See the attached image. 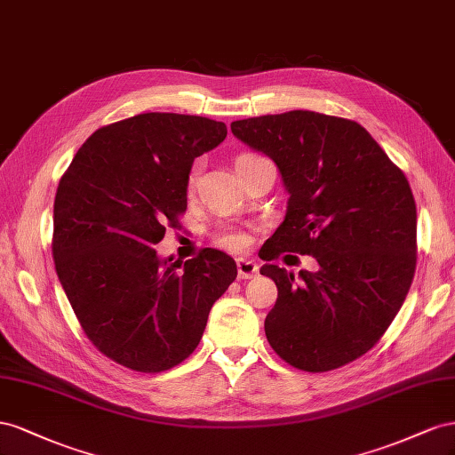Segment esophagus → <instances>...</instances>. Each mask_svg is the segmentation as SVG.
Here are the masks:
<instances>
[{"mask_svg":"<svg viewBox=\"0 0 455 455\" xmlns=\"http://www.w3.org/2000/svg\"><path fill=\"white\" fill-rule=\"evenodd\" d=\"M236 265H238V278L250 280V278L257 276L259 267L253 261H250V259H238Z\"/></svg>","mask_w":455,"mask_h":455,"instance_id":"esophagus-1","label":"esophagus"}]
</instances>
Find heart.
<instances>
[{"label":"heart","mask_w":455,"mask_h":455,"mask_svg":"<svg viewBox=\"0 0 455 455\" xmlns=\"http://www.w3.org/2000/svg\"><path fill=\"white\" fill-rule=\"evenodd\" d=\"M253 158H259V156L243 154V156H240V158L236 160V164L238 162H245V160H253ZM196 177H198V165L190 172L188 187H194V183H196ZM215 242L220 245V248H227V250H235L236 251V250H243L245 245H248V236H245L243 232H240V230H223V232H219V235L215 236Z\"/></svg>","instance_id":"heart-1"}]
</instances>
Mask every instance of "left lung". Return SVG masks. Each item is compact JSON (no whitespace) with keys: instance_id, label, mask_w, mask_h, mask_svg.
<instances>
[{"instance_id":"left-lung-1","label":"left lung","mask_w":455,"mask_h":455,"mask_svg":"<svg viewBox=\"0 0 455 455\" xmlns=\"http://www.w3.org/2000/svg\"><path fill=\"white\" fill-rule=\"evenodd\" d=\"M230 129L276 164L290 194L263 259L293 251L318 263L299 280L278 265L261 267L278 288L267 339L293 368H341L381 339L411 285L418 213L408 179L353 120L291 110Z\"/></svg>"}]
</instances>
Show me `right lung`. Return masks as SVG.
<instances>
[{
	"instance_id": "obj_1",
	"label": "right lung",
	"mask_w": 455,
	"mask_h": 455,
	"mask_svg": "<svg viewBox=\"0 0 455 455\" xmlns=\"http://www.w3.org/2000/svg\"><path fill=\"white\" fill-rule=\"evenodd\" d=\"M225 137L223 122L202 116L139 114L97 129L60 179L57 276L89 341L125 368L158 373L188 358L236 280L219 250L183 265L154 250L187 210L194 158Z\"/></svg>"
}]
</instances>
